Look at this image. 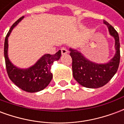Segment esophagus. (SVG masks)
Wrapping results in <instances>:
<instances>
[{
  "instance_id": "34e87169",
  "label": "esophagus",
  "mask_w": 124,
  "mask_h": 124,
  "mask_svg": "<svg viewBox=\"0 0 124 124\" xmlns=\"http://www.w3.org/2000/svg\"><path fill=\"white\" fill-rule=\"evenodd\" d=\"M61 52H62V55H64V54H68V51L67 49L66 48H62V49H61Z\"/></svg>"
}]
</instances>
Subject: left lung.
Returning <instances> with one entry per match:
<instances>
[{"label":"left lung","mask_w":124,"mask_h":124,"mask_svg":"<svg viewBox=\"0 0 124 124\" xmlns=\"http://www.w3.org/2000/svg\"><path fill=\"white\" fill-rule=\"evenodd\" d=\"M110 35L115 40L116 53L109 62L98 64L86 58L80 52L70 48L72 59L73 77L80 85L88 88H98L109 82L117 72L120 60V39L117 31L106 20Z\"/></svg>","instance_id":"left-lung-1"}]
</instances>
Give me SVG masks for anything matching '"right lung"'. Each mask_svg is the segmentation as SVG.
I'll use <instances>...</instances> for the list:
<instances>
[{"instance_id": "add662e5", "label": "right lung", "mask_w": 124, "mask_h": 124, "mask_svg": "<svg viewBox=\"0 0 124 124\" xmlns=\"http://www.w3.org/2000/svg\"><path fill=\"white\" fill-rule=\"evenodd\" d=\"M22 16L15 22L5 38L4 54L6 68L8 77L13 83L23 90L28 92H37L41 91L48 85L52 79L50 68L54 61H57L61 56V50L55 54H44L34 64L28 68H20L12 64L8 56V37L12 29L23 20Z\"/></svg>"}]
</instances>
